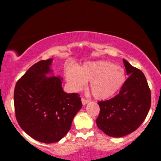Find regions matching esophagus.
Instances as JSON below:
<instances>
[{"mask_svg":"<svg viewBox=\"0 0 161 161\" xmlns=\"http://www.w3.org/2000/svg\"><path fill=\"white\" fill-rule=\"evenodd\" d=\"M88 102H89V101H88V100H86V99L83 98V97H82V103L83 105L87 104Z\"/></svg>","mask_w":161,"mask_h":161,"instance_id":"34e87169","label":"esophagus"}]
</instances>
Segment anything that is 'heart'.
Listing matches in <instances>:
<instances>
[{"label":"heart","mask_w":161,"mask_h":161,"mask_svg":"<svg viewBox=\"0 0 161 161\" xmlns=\"http://www.w3.org/2000/svg\"><path fill=\"white\" fill-rule=\"evenodd\" d=\"M66 79L73 91H79L85 82H89L88 88L97 100L111 97L121 88L125 80L124 70L111 62L86 63L76 69L66 71Z\"/></svg>","instance_id":"b5f03b06"}]
</instances>
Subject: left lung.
Wrapping results in <instances>:
<instances>
[{"instance_id":"left-lung-1","label":"left lung","mask_w":161,"mask_h":161,"mask_svg":"<svg viewBox=\"0 0 161 161\" xmlns=\"http://www.w3.org/2000/svg\"><path fill=\"white\" fill-rule=\"evenodd\" d=\"M123 60L128 79L117 95L99 101L100 114L96 119L98 129L115 138L123 137L136 130L151 108V91L145 75L124 59Z\"/></svg>"}]
</instances>
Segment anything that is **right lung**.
Here are the masks:
<instances>
[{"label":"right lung","mask_w":161,"mask_h":161,"mask_svg":"<svg viewBox=\"0 0 161 161\" xmlns=\"http://www.w3.org/2000/svg\"><path fill=\"white\" fill-rule=\"evenodd\" d=\"M53 59L31 66L14 89L16 118L22 129L36 141L46 144L61 140L82 108L77 93L63 90V78L55 76Z\"/></svg>","instance_id":"add662e5"}]
</instances>
